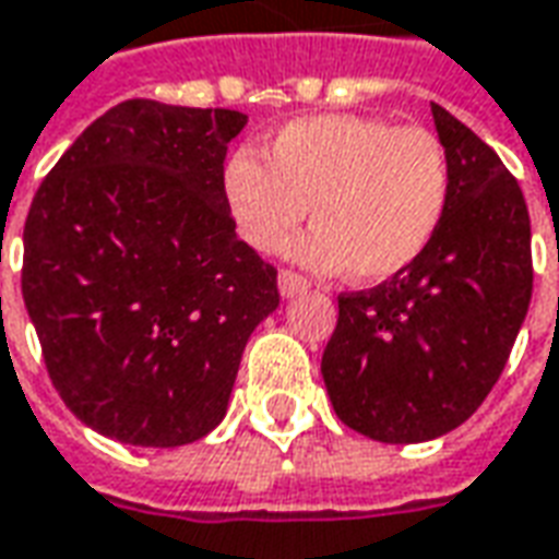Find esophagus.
Wrapping results in <instances>:
<instances>
[{"mask_svg": "<svg viewBox=\"0 0 559 559\" xmlns=\"http://www.w3.org/2000/svg\"><path fill=\"white\" fill-rule=\"evenodd\" d=\"M307 288H310L307 276H300L298 271H280V295L283 298H295V295L307 292Z\"/></svg>", "mask_w": 559, "mask_h": 559, "instance_id": "esophagus-1", "label": "esophagus"}]
</instances>
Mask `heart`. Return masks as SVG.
Segmentation results:
<instances>
[{
	"label": "heart",
	"instance_id": "b5f03b06",
	"mask_svg": "<svg viewBox=\"0 0 559 559\" xmlns=\"http://www.w3.org/2000/svg\"><path fill=\"white\" fill-rule=\"evenodd\" d=\"M225 204L240 237L271 252L312 207L310 235L288 252L358 283L403 273L437 237L451 195L445 144L421 126L322 114L283 126L264 159L240 150L225 165Z\"/></svg>",
	"mask_w": 559,
	"mask_h": 559
}]
</instances>
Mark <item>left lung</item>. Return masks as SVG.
Returning <instances> with one entry per match:
<instances>
[{
  "label": "left lung",
  "mask_w": 559,
  "mask_h": 559,
  "mask_svg": "<svg viewBox=\"0 0 559 559\" xmlns=\"http://www.w3.org/2000/svg\"><path fill=\"white\" fill-rule=\"evenodd\" d=\"M451 159L445 219L397 276L343 292L322 355L340 421L379 442L463 425L497 385L533 295L530 213L500 156L430 105Z\"/></svg>",
  "instance_id": "8db88e82"
}]
</instances>
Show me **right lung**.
Here are the masks:
<instances>
[{
	"instance_id": "obj_1",
	"label": "right lung",
	"mask_w": 559,
	"mask_h": 559,
	"mask_svg": "<svg viewBox=\"0 0 559 559\" xmlns=\"http://www.w3.org/2000/svg\"><path fill=\"white\" fill-rule=\"evenodd\" d=\"M228 108L129 98L38 186L23 300L71 413L126 445L174 449L223 421L240 355L280 307L276 267L235 235Z\"/></svg>"
}]
</instances>
